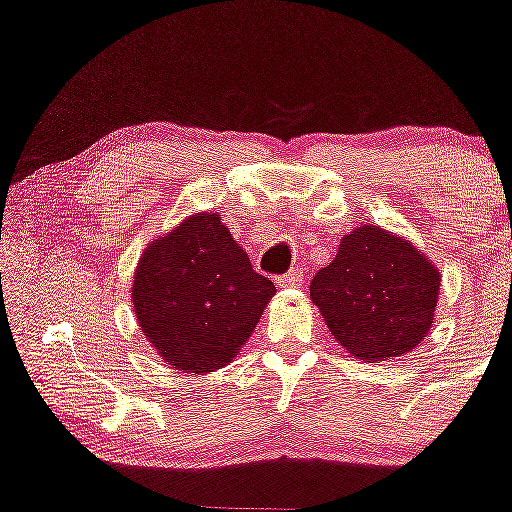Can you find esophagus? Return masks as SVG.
<instances>
[{
	"instance_id": "esophagus-1",
	"label": "esophagus",
	"mask_w": 512,
	"mask_h": 512,
	"mask_svg": "<svg viewBox=\"0 0 512 512\" xmlns=\"http://www.w3.org/2000/svg\"><path fill=\"white\" fill-rule=\"evenodd\" d=\"M276 286H279V288H298V286H303V269H291V272L276 276Z\"/></svg>"
}]
</instances>
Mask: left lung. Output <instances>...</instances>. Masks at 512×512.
Here are the masks:
<instances>
[{
    "label": "left lung",
    "instance_id": "obj_1",
    "mask_svg": "<svg viewBox=\"0 0 512 512\" xmlns=\"http://www.w3.org/2000/svg\"><path fill=\"white\" fill-rule=\"evenodd\" d=\"M439 286V267L410 240L365 224L341 238L310 295L346 353L381 362L420 346L432 329Z\"/></svg>",
    "mask_w": 512,
    "mask_h": 512
}]
</instances>
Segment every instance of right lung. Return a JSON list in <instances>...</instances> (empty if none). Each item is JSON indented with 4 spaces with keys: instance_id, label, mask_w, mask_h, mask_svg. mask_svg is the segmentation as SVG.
Returning a JSON list of instances; mask_svg holds the SVG:
<instances>
[{
    "instance_id": "right-lung-1",
    "label": "right lung",
    "mask_w": 512,
    "mask_h": 512,
    "mask_svg": "<svg viewBox=\"0 0 512 512\" xmlns=\"http://www.w3.org/2000/svg\"><path fill=\"white\" fill-rule=\"evenodd\" d=\"M274 293L221 214L200 212L147 245L131 298L140 329L166 365L207 374L238 355Z\"/></svg>"
}]
</instances>
